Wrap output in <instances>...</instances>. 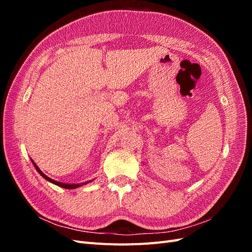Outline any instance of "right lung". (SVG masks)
Instances as JSON below:
<instances>
[{
	"label": "right lung",
	"mask_w": 252,
	"mask_h": 252,
	"mask_svg": "<svg viewBox=\"0 0 252 252\" xmlns=\"http://www.w3.org/2000/svg\"><path fill=\"white\" fill-rule=\"evenodd\" d=\"M32 164H33V166H34V168L36 169V171L39 172L45 180H47L48 182L52 183V184H56V185H58V186H60V187H62V188H66V189H74V188H78V187H80V186L85 185V184H87V183H88V182H86V183H82V184H65V183H61V182L55 181V180H52V179L48 178L46 174H44V173L42 172V170H40L39 167L36 166V164L32 161ZM89 182H90V181H89Z\"/></svg>",
	"instance_id": "add662e5"
}]
</instances>
